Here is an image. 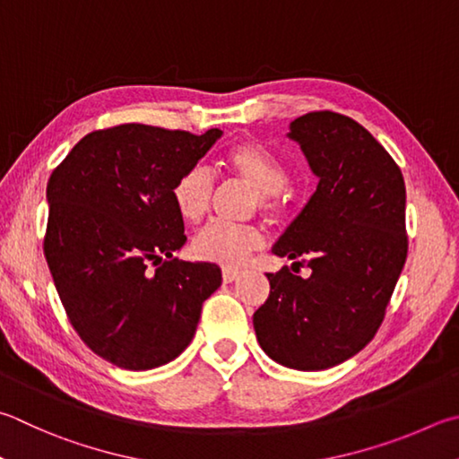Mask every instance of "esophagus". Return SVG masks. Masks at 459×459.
Segmentation results:
<instances>
[{
  "instance_id": "obj_1",
  "label": "esophagus",
  "mask_w": 459,
  "mask_h": 459,
  "mask_svg": "<svg viewBox=\"0 0 459 459\" xmlns=\"http://www.w3.org/2000/svg\"><path fill=\"white\" fill-rule=\"evenodd\" d=\"M240 277V273L235 269H222V281L224 282H235Z\"/></svg>"
}]
</instances>
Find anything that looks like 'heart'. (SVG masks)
<instances>
[{
    "label": "heart",
    "instance_id": "heart-1",
    "mask_svg": "<svg viewBox=\"0 0 459 459\" xmlns=\"http://www.w3.org/2000/svg\"><path fill=\"white\" fill-rule=\"evenodd\" d=\"M221 162L232 177L243 180L256 193V203L264 212L277 214L282 208V196L289 182V172L277 156L261 144L245 140L224 150ZM214 182L203 169L186 170L174 182L172 203L178 216L188 224H198L211 212ZM264 237L253 224L212 222L195 238L193 253L208 263L237 269L248 256L261 251Z\"/></svg>",
    "mask_w": 459,
    "mask_h": 459
}]
</instances>
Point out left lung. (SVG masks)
<instances>
[{"mask_svg": "<svg viewBox=\"0 0 459 459\" xmlns=\"http://www.w3.org/2000/svg\"><path fill=\"white\" fill-rule=\"evenodd\" d=\"M287 136L319 185L273 253L307 256L311 277L287 266L266 274L271 295L253 325L273 361L321 371L359 353L385 316L407 256L405 182L387 150L343 114L309 112Z\"/></svg>", "mask_w": 459, "mask_h": 459, "instance_id": "8db88e82", "label": "left lung"}]
</instances>
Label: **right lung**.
Segmentation results:
<instances>
[{"label":"right lung","instance_id":"right-lung-1","mask_svg":"<svg viewBox=\"0 0 459 459\" xmlns=\"http://www.w3.org/2000/svg\"><path fill=\"white\" fill-rule=\"evenodd\" d=\"M221 136L122 124L82 138L49 177L44 255L57 295L82 341L122 369L177 359L221 287L219 264L172 256L186 243L174 182Z\"/></svg>","mask_w":459,"mask_h":459}]
</instances>
